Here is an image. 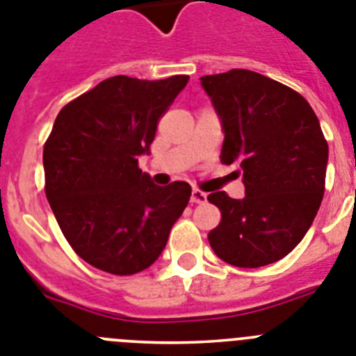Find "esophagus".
Returning <instances> with one entry per match:
<instances>
[{
    "label": "esophagus",
    "mask_w": 356,
    "mask_h": 356,
    "mask_svg": "<svg viewBox=\"0 0 356 356\" xmlns=\"http://www.w3.org/2000/svg\"><path fill=\"white\" fill-rule=\"evenodd\" d=\"M206 200H208V193H204V191L197 190V188L191 191V202L193 204H204Z\"/></svg>",
    "instance_id": "obj_1"
}]
</instances>
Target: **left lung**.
<instances>
[{"mask_svg":"<svg viewBox=\"0 0 356 356\" xmlns=\"http://www.w3.org/2000/svg\"><path fill=\"white\" fill-rule=\"evenodd\" d=\"M222 120L220 161L240 165L245 197L209 193L220 224L209 231L215 254L256 268L285 258L310 229L326 181L327 143L298 91L249 70L200 79Z\"/></svg>","mask_w":356,"mask_h":356,"instance_id":"left-lung-1","label":"left lung"}]
</instances>
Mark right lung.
<instances>
[{"label":"right lung","mask_w":356,"mask_h":356,"mask_svg":"<svg viewBox=\"0 0 356 356\" xmlns=\"http://www.w3.org/2000/svg\"><path fill=\"white\" fill-rule=\"evenodd\" d=\"M188 79L111 76L57 114L42 152L46 199L67 243L92 267L114 276L148 268L188 206V182L156 186L138 166Z\"/></svg>","instance_id":"right-lung-1"}]
</instances>
